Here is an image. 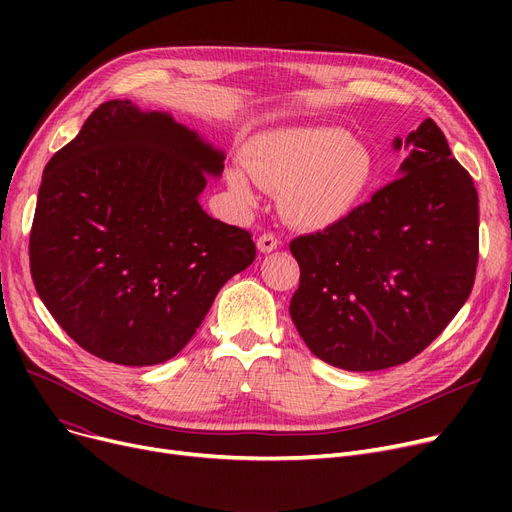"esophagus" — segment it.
Listing matches in <instances>:
<instances>
[{
  "label": "esophagus",
  "mask_w": 512,
  "mask_h": 512,
  "mask_svg": "<svg viewBox=\"0 0 512 512\" xmlns=\"http://www.w3.org/2000/svg\"><path fill=\"white\" fill-rule=\"evenodd\" d=\"M278 245H280V240H278L274 234H261V236L257 238V249H259V253H272V251L278 249Z\"/></svg>",
  "instance_id": "1"
}]
</instances>
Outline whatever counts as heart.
I'll return each instance as SVG.
<instances>
[{
    "label": "heart",
    "mask_w": 512,
    "mask_h": 512,
    "mask_svg": "<svg viewBox=\"0 0 512 512\" xmlns=\"http://www.w3.org/2000/svg\"><path fill=\"white\" fill-rule=\"evenodd\" d=\"M242 167L259 186L282 191V211L292 224L326 230L342 222L367 193L373 155L340 128L297 126L257 134ZM244 171L232 168L228 184L253 203L255 193Z\"/></svg>",
    "instance_id": "heart-1"
}]
</instances>
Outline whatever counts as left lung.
Segmentation results:
<instances>
[{
  "label": "left lung",
  "instance_id": "8db88e82",
  "mask_svg": "<svg viewBox=\"0 0 512 512\" xmlns=\"http://www.w3.org/2000/svg\"><path fill=\"white\" fill-rule=\"evenodd\" d=\"M394 151L405 159L371 201L290 251L301 282L290 317L311 353L346 371L407 363L469 299L479 255L473 178L427 118Z\"/></svg>",
  "mask_w": 512,
  "mask_h": 512
}]
</instances>
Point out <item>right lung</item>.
Returning <instances> with one entry per match:
<instances>
[{
  "instance_id": "add662e5",
  "label": "right lung",
  "mask_w": 512,
  "mask_h": 512,
  "mask_svg": "<svg viewBox=\"0 0 512 512\" xmlns=\"http://www.w3.org/2000/svg\"><path fill=\"white\" fill-rule=\"evenodd\" d=\"M224 149L130 99L101 103L49 159L31 230L37 294L91 355L130 367L176 357L215 294L255 259L247 230L199 205Z\"/></svg>"
}]
</instances>
